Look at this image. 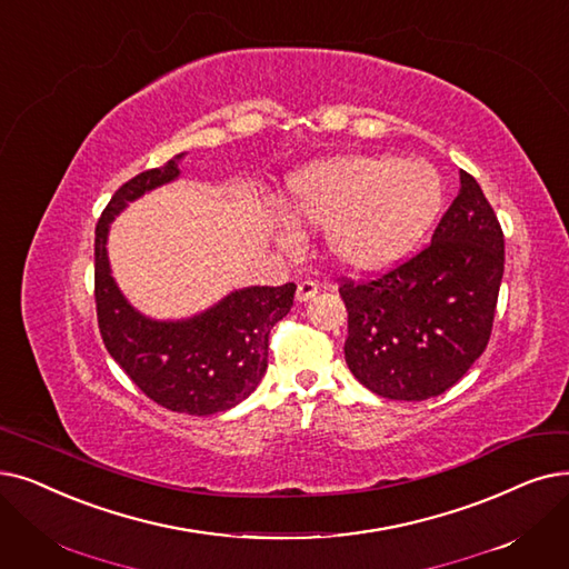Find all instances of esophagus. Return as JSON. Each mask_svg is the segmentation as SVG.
Here are the masks:
<instances>
[{
    "label": "esophagus",
    "mask_w": 569,
    "mask_h": 569,
    "mask_svg": "<svg viewBox=\"0 0 569 569\" xmlns=\"http://www.w3.org/2000/svg\"><path fill=\"white\" fill-rule=\"evenodd\" d=\"M316 292H318V283L316 281H300L298 292H295V298H298V302H309Z\"/></svg>",
    "instance_id": "obj_1"
}]
</instances>
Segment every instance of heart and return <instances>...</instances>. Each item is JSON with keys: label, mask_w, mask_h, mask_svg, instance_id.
Segmentation results:
<instances>
[{"label": "heart", "mask_w": 569, "mask_h": 569, "mask_svg": "<svg viewBox=\"0 0 569 569\" xmlns=\"http://www.w3.org/2000/svg\"><path fill=\"white\" fill-rule=\"evenodd\" d=\"M443 186L421 158L339 156L292 174L290 218L326 228L328 256L343 269L381 271L409 256L441 211ZM292 243V232H281Z\"/></svg>", "instance_id": "obj_1"}]
</instances>
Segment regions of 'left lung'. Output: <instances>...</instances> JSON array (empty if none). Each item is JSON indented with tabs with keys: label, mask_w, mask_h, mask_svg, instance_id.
Instances as JSON below:
<instances>
[{
	"label": "left lung",
	"mask_w": 569,
	"mask_h": 569,
	"mask_svg": "<svg viewBox=\"0 0 569 569\" xmlns=\"http://www.w3.org/2000/svg\"><path fill=\"white\" fill-rule=\"evenodd\" d=\"M502 271L498 216L460 169L458 197L430 246L375 281L339 288L353 377L388 400L421 402L449 390L486 349Z\"/></svg>",
	"instance_id": "8db88e82"
}]
</instances>
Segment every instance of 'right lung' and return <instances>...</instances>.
<instances>
[{"label":"right lung","instance_id":"obj_1","mask_svg":"<svg viewBox=\"0 0 569 569\" xmlns=\"http://www.w3.org/2000/svg\"><path fill=\"white\" fill-rule=\"evenodd\" d=\"M183 156L120 186L97 223V323L111 358L148 398L179 413L211 416L237 407L258 388L267 369L269 332L290 311L298 286L239 288L207 311L181 320H158L128 302L109 264L111 223L130 202L177 181Z\"/></svg>","mask_w":569,"mask_h":569}]
</instances>
